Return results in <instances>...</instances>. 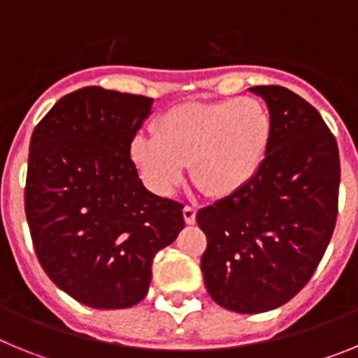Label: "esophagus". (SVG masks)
Instances as JSON below:
<instances>
[{"label": "esophagus", "mask_w": 358, "mask_h": 358, "mask_svg": "<svg viewBox=\"0 0 358 358\" xmlns=\"http://www.w3.org/2000/svg\"><path fill=\"white\" fill-rule=\"evenodd\" d=\"M182 217H185V222L188 224V226H192V224L195 222V210L192 206H185V210H182Z\"/></svg>", "instance_id": "obj_1"}]
</instances>
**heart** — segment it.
<instances>
[{
	"mask_svg": "<svg viewBox=\"0 0 358 358\" xmlns=\"http://www.w3.org/2000/svg\"><path fill=\"white\" fill-rule=\"evenodd\" d=\"M273 118L252 96L182 103L136 136L129 157L152 194L166 197L189 166L192 181L211 199H229L248 188L273 143Z\"/></svg>",
	"mask_w": 358,
	"mask_h": 358,
	"instance_id": "b5f03b06",
	"label": "heart"
}]
</instances>
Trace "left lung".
I'll return each mask as SVG.
<instances>
[{
	"label": "left lung",
	"instance_id": "obj_1",
	"mask_svg": "<svg viewBox=\"0 0 358 358\" xmlns=\"http://www.w3.org/2000/svg\"><path fill=\"white\" fill-rule=\"evenodd\" d=\"M273 118V143L240 194L197 211L208 236V294L238 314L290 301L312 278L337 218L339 150L321 115L281 85H256Z\"/></svg>",
	"mask_w": 358,
	"mask_h": 358
}]
</instances>
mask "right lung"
Here are the masks:
<instances>
[{
    "instance_id": "right-lung-1",
    "label": "right lung",
    "mask_w": 358,
    "mask_h": 358,
    "mask_svg": "<svg viewBox=\"0 0 358 358\" xmlns=\"http://www.w3.org/2000/svg\"><path fill=\"white\" fill-rule=\"evenodd\" d=\"M152 103L91 85L61 98L31 134V242L50 280L91 308L140 303L154 256L185 227L181 204L148 192L129 157Z\"/></svg>"
}]
</instances>
